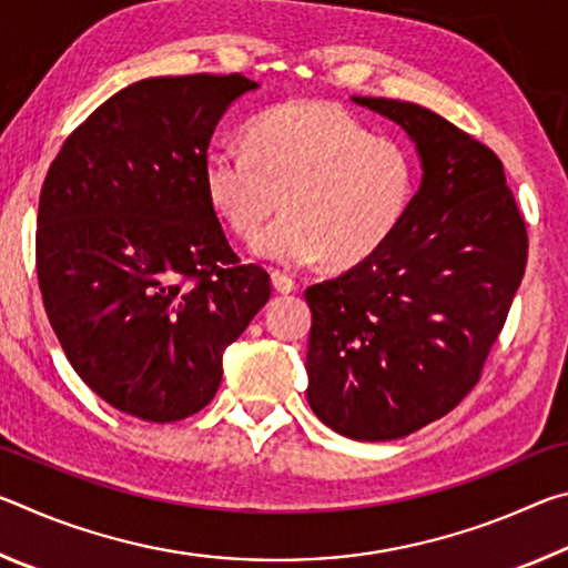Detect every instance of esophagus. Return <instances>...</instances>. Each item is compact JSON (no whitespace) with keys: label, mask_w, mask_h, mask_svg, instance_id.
<instances>
[{"label":"esophagus","mask_w":568,"mask_h":568,"mask_svg":"<svg viewBox=\"0 0 568 568\" xmlns=\"http://www.w3.org/2000/svg\"><path fill=\"white\" fill-rule=\"evenodd\" d=\"M271 281H273L275 293H293V291H295V281H293V277L281 273V271H273Z\"/></svg>","instance_id":"esophagus-1"}]
</instances>
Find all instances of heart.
Instances as JSON below:
<instances>
[{"mask_svg": "<svg viewBox=\"0 0 568 568\" xmlns=\"http://www.w3.org/2000/svg\"><path fill=\"white\" fill-rule=\"evenodd\" d=\"M245 140L205 158V192L240 237L255 235L283 197L285 215L250 245L275 265L307 267L325 255L341 267L361 263L396 233L416 195L410 152L341 104H277L247 124Z\"/></svg>", "mask_w": 568, "mask_h": 568, "instance_id": "heart-1", "label": "heart"}]
</instances>
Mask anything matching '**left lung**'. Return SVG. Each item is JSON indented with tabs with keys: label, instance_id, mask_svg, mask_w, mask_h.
<instances>
[{
	"label": "left lung",
	"instance_id": "8db88e82",
	"mask_svg": "<svg viewBox=\"0 0 568 568\" xmlns=\"http://www.w3.org/2000/svg\"><path fill=\"white\" fill-rule=\"evenodd\" d=\"M408 134L420 187L386 243L305 301L307 403L335 434L393 440L476 386L526 267V225L491 150L420 104L351 98Z\"/></svg>",
	"mask_w": 568,
	"mask_h": 568
}]
</instances>
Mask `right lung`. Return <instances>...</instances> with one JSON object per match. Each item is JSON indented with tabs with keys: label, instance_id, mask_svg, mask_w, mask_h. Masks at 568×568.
I'll use <instances>...</instances> for the list:
<instances>
[{
	"label": "right lung",
	"instance_id": "obj_1",
	"mask_svg": "<svg viewBox=\"0 0 568 568\" xmlns=\"http://www.w3.org/2000/svg\"><path fill=\"white\" fill-rule=\"evenodd\" d=\"M243 74L150 77L100 104L47 172L37 277L67 361L128 416L182 420L223 381V353L271 297L240 265L203 170Z\"/></svg>",
	"mask_w": 568,
	"mask_h": 568
}]
</instances>
